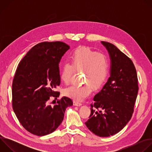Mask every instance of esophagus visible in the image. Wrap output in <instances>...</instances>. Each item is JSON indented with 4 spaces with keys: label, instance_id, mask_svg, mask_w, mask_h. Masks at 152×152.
<instances>
[{
    "label": "esophagus",
    "instance_id": "esophagus-1",
    "mask_svg": "<svg viewBox=\"0 0 152 152\" xmlns=\"http://www.w3.org/2000/svg\"><path fill=\"white\" fill-rule=\"evenodd\" d=\"M73 104H74L75 106H80L82 105V103L75 101V102H73Z\"/></svg>",
    "mask_w": 152,
    "mask_h": 152
}]
</instances>
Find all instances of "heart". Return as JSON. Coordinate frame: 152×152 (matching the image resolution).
Instances as JSON below:
<instances>
[{
	"instance_id": "heart-1",
	"label": "heart",
	"mask_w": 152,
	"mask_h": 152,
	"mask_svg": "<svg viewBox=\"0 0 152 152\" xmlns=\"http://www.w3.org/2000/svg\"><path fill=\"white\" fill-rule=\"evenodd\" d=\"M76 70H83L85 83L82 86L73 85L64 91L66 96L82 102L92 92V86L97 88L106 80L109 70L108 60L103 53H97L89 48H82L74 52L72 62H66L62 66L61 79L68 84Z\"/></svg>"
}]
</instances>
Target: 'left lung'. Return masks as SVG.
<instances>
[{
	"mask_svg": "<svg viewBox=\"0 0 152 152\" xmlns=\"http://www.w3.org/2000/svg\"><path fill=\"white\" fill-rule=\"evenodd\" d=\"M111 59L110 77L94 96L85 124L100 137L114 135L131 120L138 91L137 71L132 60L111 43L101 41Z\"/></svg>",
	"mask_w": 152,
	"mask_h": 152,
	"instance_id": "obj_1",
	"label": "left lung"
}]
</instances>
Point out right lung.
Wrapping results in <instances>:
<instances>
[{"instance_id": "add662e5", "label": "right lung", "mask_w": 152, "mask_h": 152, "mask_svg": "<svg viewBox=\"0 0 152 152\" xmlns=\"http://www.w3.org/2000/svg\"><path fill=\"white\" fill-rule=\"evenodd\" d=\"M70 46L61 41L42 42L34 46L17 68L12 82V108L18 121L30 133L45 136L61 124L65 111L73 105L63 97L51 106L49 100L57 99L61 83L59 64Z\"/></svg>"}]
</instances>
